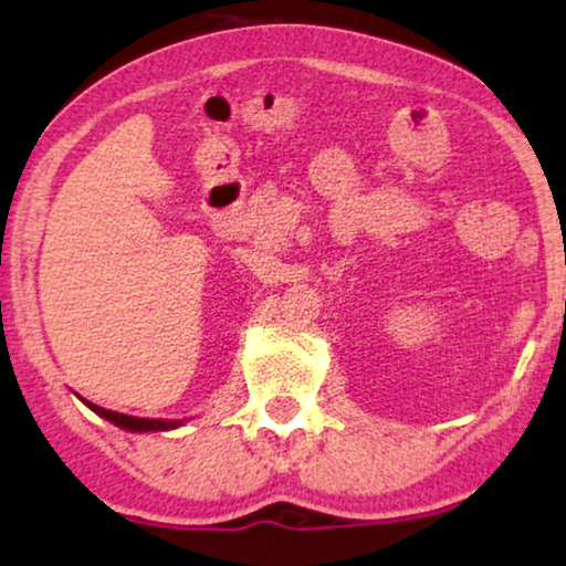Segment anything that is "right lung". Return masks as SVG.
I'll return each mask as SVG.
<instances>
[{
    "label": "right lung",
    "instance_id": "obj_1",
    "mask_svg": "<svg viewBox=\"0 0 566 566\" xmlns=\"http://www.w3.org/2000/svg\"><path fill=\"white\" fill-rule=\"evenodd\" d=\"M84 401V399H82ZM92 412H97L99 417H105V420H111L113 424H118L123 430H130V432H149V430H172V428H180L182 420H144V417H130V415H120V412H111V409L105 407H97L92 405V401H84Z\"/></svg>",
    "mask_w": 566,
    "mask_h": 566
}]
</instances>
